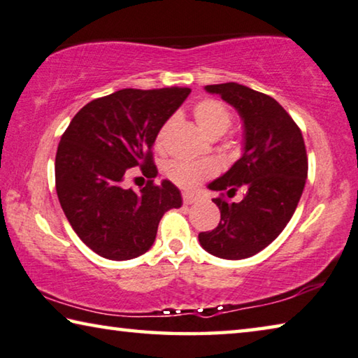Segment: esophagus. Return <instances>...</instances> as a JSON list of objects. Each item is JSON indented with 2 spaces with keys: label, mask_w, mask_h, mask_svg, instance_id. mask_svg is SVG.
I'll use <instances>...</instances> for the list:
<instances>
[{
  "label": "esophagus",
  "mask_w": 358,
  "mask_h": 358,
  "mask_svg": "<svg viewBox=\"0 0 358 358\" xmlns=\"http://www.w3.org/2000/svg\"><path fill=\"white\" fill-rule=\"evenodd\" d=\"M182 201L184 204H193L196 201V196L192 195V193H182Z\"/></svg>",
  "instance_id": "esophagus-1"
}]
</instances>
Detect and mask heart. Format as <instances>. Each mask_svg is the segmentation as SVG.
I'll list each match as a JSON object with an SVG mask.
<instances>
[{"label": "heart", "instance_id": "heart-1", "mask_svg": "<svg viewBox=\"0 0 358 358\" xmlns=\"http://www.w3.org/2000/svg\"><path fill=\"white\" fill-rule=\"evenodd\" d=\"M193 117L196 124L200 125L209 136L217 138L222 136L233 124V115L220 99L206 98L198 101L193 106ZM174 122V117L168 119L162 125L157 134V144L162 145L165 143L166 134ZM165 173L168 179L174 182L180 189H193L201 182L203 179L210 178L215 173V166L213 162H189V160H173L166 165Z\"/></svg>", "mask_w": 358, "mask_h": 358}]
</instances>
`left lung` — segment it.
<instances>
[{
    "label": "left lung",
    "mask_w": 358,
    "mask_h": 358,
    "mask_svg": "<svg viewBox=\"0 0 358 358\" xmlns=\"http://www.w3.org/2000/svg\"><path fill=\"white\" fill-rule=\"evenodd\" d=\"M238 110L244 127V152L228 171L208 187L220 192L214 203L220 222L198 234L204 250L219 259L243 260L276 239L294 215L308 178L301 130L276 99L249 87L227 82L204 87ZM239 186L243 202L228 203Z\"/></svg>",
    "instance_id": "8db88e82"
}]
</instances>
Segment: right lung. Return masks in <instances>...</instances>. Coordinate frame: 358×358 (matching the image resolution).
Wrapping results in <instances>:
<instances>
[{
	"instance_id": "1",
	"label": "right lung",
	"mask_w": 358,
	"mask_h": 358,
	"mask_svg": "<svg viewBox=\"0 0 358 358\" xmlns=\"http://www.w3.org/2000/svg\"><path fill=\"white\" fill-rule=\"evenodd\" d=\"M190 89H124L87 103L63 133L55 157L62 209L80 241L108 260H130L155 241L163 214L180 208L178 187L154 184L152 157L158 130ZM139 166L151 180L125 189L123 179Z\"/></svg>"
}]
</instances>
